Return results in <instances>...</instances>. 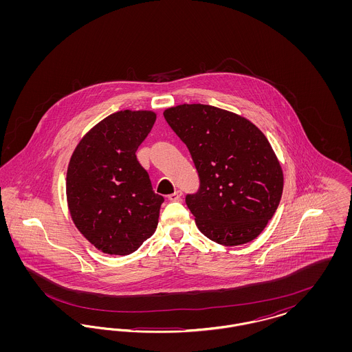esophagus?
Listing matches in <instances>:
<instances>
[{
	"label": "esophagus",
	"instance_id": "1",
	"mask_svg": "<svg viewBox=\"0 0 352 352\" xmlns=\"http://www.w3.org/2000/svg\"><path fill=\"white\" fill-rule=\"evenodd\" d=\"M181 198H182V191H179V190H177L175 192L168 195V201H181Z\"/></svg>",
	"mask_w": 352,
	"mask_h": 352
}]
</instances>
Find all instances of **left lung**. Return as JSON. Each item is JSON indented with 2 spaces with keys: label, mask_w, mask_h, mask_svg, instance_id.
Masks as SVG:
<instances>
[{
  "label": "left lung",
  "mask_w": 352,
  "mask_h": 352,
  "mask_svg": "<svg viewBox=\"0 0 352 352\" xmlns=\"http://www.w3.org/2000/svg\"><path fill=\"white\" fill-rule=\"evenodd\" d=\"M188 148L201 188L186 197L201 234L221 245L250 243L273 218L284 174L268 138L248 118L207 104L165 109Z\"/></svg>",
  "instance_id": "1"
}]
</instances>
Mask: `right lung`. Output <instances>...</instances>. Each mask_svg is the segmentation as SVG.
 Returning <instances> with one entry per match:
<instances>
[{
  "label": "right lung",
  "instance_id": "obj_1",
  "mask_svg": "<svg viewBox=\"0 0 352 352\" xmlns=\"http://www.w3.org/2000/svg\"><path fill=\"white\" fill-rule=\"evenodd\" d=\"M155 118L153 111L112 113L84 134L69 158V215L102 253L131 254L157 230L164 197L153 191L135 155Z\"/></svg>",
  "mask_w": 352,
  "mask_h": 352
}]
</instances>
